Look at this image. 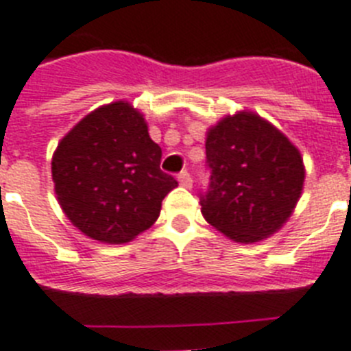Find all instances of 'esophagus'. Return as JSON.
I'll return each instance as SVG.
<instances>
[{
    "instance_id": "obj_1",
    "label": "esophagus",
    "mask_w": 351,
    "mask_h": 351,
    "mask_svg": "<svg viewBox=\"0 0 351 351\" xmlns=\"http://www.w3.org/2000/svg\"><path fill=\"white\" fill-rule=\"evenodd\" d=\"M178 182H180L182 187L191 189V187H193V176H191L189 171H182L180 175H178Z\"/></svg>"
}]
</instances>
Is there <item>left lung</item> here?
I'll list each match as a JSON object with an SVG mask.
<instances>
[{"label": "left lung", "mask_w": 351, "mask_h": 351, "mask_svg": "<svg viewBox=\"0 0 351 351\" xmlns=\"http://www.w3.org/2000/svg\"><path fill=\"white\" fill-rule=\"evenodd\" d=\"M208 185L203 217L237 243L275 234L302 194L303 160L284 134L252 112L228 116L205 143Z\"/></svg>", "instance_id": "8db88e82"}]
</instances>
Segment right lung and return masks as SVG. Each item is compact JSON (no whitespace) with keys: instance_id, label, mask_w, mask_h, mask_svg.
<instances>
[{"instance_id":"add662e5","label":"right lung","mask_w":351,"mask_h":351,"mask_svg":"<svg viewBox=\"0 0 351 351\" xmlns=\"http://www.w3.org/2000/svg\"><path fill=\"white\" fill-rule=\"evenodd\" d=\"M162 149L143 114L125 101L90 112L60 141L51 173L71 223L101 243H128L157 221L178 185L160 169Z\"/></svg>"}]
</instances>
